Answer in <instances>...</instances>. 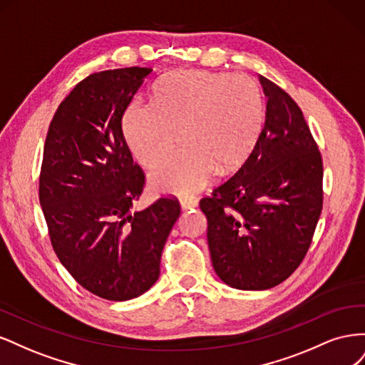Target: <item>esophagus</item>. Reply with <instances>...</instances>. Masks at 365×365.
I'll list each match as a JSON object with an SVG mask.
<instances>
[{"label": "esophagus", "mask_w": 365, "mask_h": 365, "mask_svg": "<svg viewBox=\"0 0 365 365\" xmlns=\"http://www.w3.org/2000/svg\"><path fill=\"white\" fill-rule=\"evenodd\" d=\"M180 202H181V207H182L184 210H189V208H193V207H196V205H197V200H196V197H195L193 195H185V196H181Z\"/></svg>", "instance_id": "34e87169"}]
</instances>
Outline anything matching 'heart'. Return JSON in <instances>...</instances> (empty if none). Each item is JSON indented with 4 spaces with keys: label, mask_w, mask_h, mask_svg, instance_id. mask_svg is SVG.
<instances>
[{
    "label": "heart",
    "mask_w": 365,
    "mask_h": 365,
    "mask_svg": "<svg viewBox=\"0 0 365 365\" xmlns=\"http://www.w3.org/2000/svg\"><path fill=\"white\" fill-rule=\"evenodd\" d=\"M262 120V94L251 77L185 70L158 82L152 106L130 105L123 130L145 168H157L182 143L184 149L150 175V187L185 195L201 189L215 169L236 170L256 143Z\"/></svg>",
    "instance_id": "heart-1"
}]
</instances>
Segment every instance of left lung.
I'll return each instance as SVG.
<instances>
[{"mask_svg":"<svg viewBox=\"0 0 365 365\" xmlns=\"http://www.w3.org/2000/svg\"><path fill=\"white\" fill-rule=\"evenodd\" d=\"M267 114L248 158L204 196L213 268L231 288L269 289L300 267L323 208V160L302 109L260 76Z\"/></svg>","mask_w":365,"mask_h":365,"instance_id":"8db88e82","label":"left lung"}]
</instances>
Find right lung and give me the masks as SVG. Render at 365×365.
<instances>
[{
    "label": "right lung",
    "instance_id": "add662e5",
    "mask_svg": "<svg viewBox=\"0 0 365 365\" xmlns=\"http://www.w3.org/2000/svg\"><path fill=\"white\" fill-rule=\"evenodd\" d=\"M152 68L88 76L50 123L39 175V202L54 252L82 288L111 302L145 294L158 280L165 240L181 213L161 196L130 213L145 187L121 118Z\"/></svg>",
    "mask_w": 365,
    "mask_h": 365
}]
</instances>
